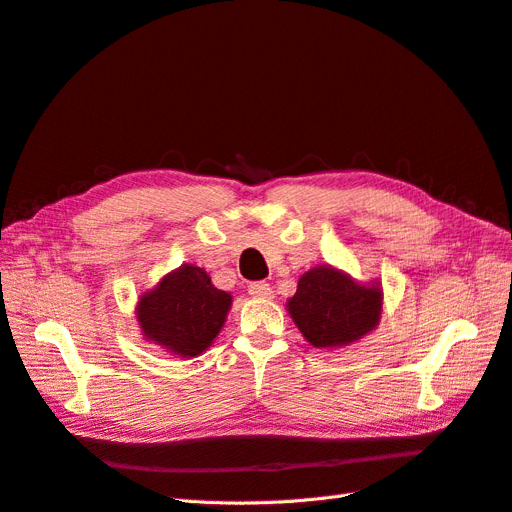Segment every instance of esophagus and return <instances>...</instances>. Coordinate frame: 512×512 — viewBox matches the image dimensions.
I'll list each match as a JSON object with an SVG mask.
<instances>
[{
	"label": "esophagus",
	"mask_w": 512,
	"mask_h": 512,
	"mask_svg": "<svg viewBox=\"0 0 512 512\" xmlns=\"http://www.w3.org/2000/svg\"><path fill=\"white\" fill-rule=\"evenodd\" d=\"M247 290H250L254 299H262V301L273 299V288L265 282H254V284H250V288H247Z\"/></svg>",
	"instance_id": "34e87169"
}]
</instances>
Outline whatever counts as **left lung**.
Returning a JSON list of instances; mask_svg holds the SVG:
<instances>
[{"instance_id": "obj_1", "label": "left lung", "mask_w": 512, "mask_h": 512, "mask_svg": "<svg viewBox=\"0 0 512 512\" xmlns=\"http://www.w3.org/2000/svg\"><path fill=\"white\" fill-rule=\"evenodd\" d=\"M382 301L378 280L361 284L333 265H318L299 277L286 309L309 344L318 350H337L378 327Z\"/></svg>"}]
</instances>
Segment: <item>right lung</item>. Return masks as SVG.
<instances>
[{
  "instance_id": "1",
  "label": "right lung",
  "mask_w": 512,
  "mask_h": 512,
  "mask_svg": "<svg viewBox=\"0 0 512 512\" xmlns=\"http://www.w3.org/2000/svg\"><path fill=\"white\" fill-rule=\"evenodd\" d=\"M230 305L232 294L215 288L205 269L181 265L138 297L134 314L145 342L192 359L218 337Z\"/></svg>"
}]
</instances>
